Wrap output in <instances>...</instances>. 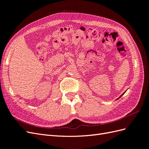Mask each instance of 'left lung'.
Here are the masks:
<instances>
[{
  "label": "left lung",
  "mask_w": 149,
  "mask_h": 149,
  "mask_svg": "<svg viewBox=\"0 0 149 149\" xmlns=\"http://www.w3.org/2000/svg\"><path fill=\"white\" fill-rule=\"evenodd\" d=\"M125 92H126V91H125V92H124V93H123V94H122V95H120V96H119V97H118V99H117V100H119V98H120V97H121V96H123V94H124V93H125Z\"/></svg>",
  "instance_id": "left-lung-1"
}]
</instances>
